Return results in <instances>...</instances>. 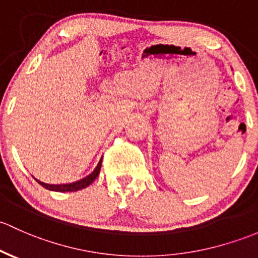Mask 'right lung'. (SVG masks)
I'll return each mask as SVG.
<instances>
[{"label": "right lung", "instance_id": "obj_1", "mask_svg": "<svg viewBox=\"0 0 258 258\" xmlns=\"http://www.w3.org/2000/svg\"><path fill=\"white\" fill-rule=\"evenodd\" d=\"M100 168H102V160L99 161V164H98L97 168H95V170L92 172V174L88 175L87 177H84V179L79 180V181L72 182V184L49 185V184H44V182H41L39 180H37V179L36 180H37V182H39V184L42 185V186L48 188V190H52V191H59V192H67V191H77V190H81V188L89 186V185L92 184V182L94 181L95 179H97L98 175H99Z\"/></svg>", "mask_w": 258, "mask_h": 258}]
</instances>
